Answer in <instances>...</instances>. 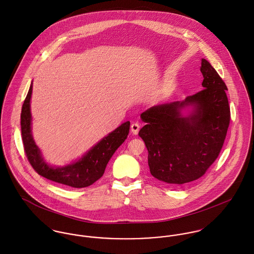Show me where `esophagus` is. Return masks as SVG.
<instances>
[{"label":"esophagus","instance_id":"esophagus-1","mask_svg":"<svg viewBox=\"0 0 254 254\" xmlns=\"http://www.w3.org/2000/svg\"><path fill=\"white\" fill-rule=\"evenodd\" d=\"M139 130H140V125L138 123H133L131 125V131L134 135H137L139 133Z\"/></svg>","mask_w":254,"mask_h":254}]
</instances>
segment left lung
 Instances as JSON below:
<instances>
[{
    "instance_id": "obj_1",
    "label": "left lung",
    "mask_w": 254,
    "mask_h": 254,
    "mask_svg": "<svg viewBox=\"0 0 254 254\" xmlns=\"http://www.w3.org/2000/svg\"><path fill=\"white\" fill-rule=\"evenodd\" d=\"M200 71L201 91L141 114L145 125L139 136L148 151L150 174L166 184L179 186L203 176L216 160L227 135L231 118L227 86L204 59ZM190 105L192 112L184 117L181 109Z\"/></svg>"
}]
</instances>
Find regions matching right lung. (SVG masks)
Masks as SVG:
<instances>
[{"mask_svg": "<svg viewBox=\"0 0 254 254\" xmlns=\"http://www.w3.org/2000/svg\"><path fill=\"white\" fill-rule=\"evenodd\" d=\"M32 84L24 100L20 115L21 135L27 159L37 173L51 181L72 188H85L98 181L105 173L107 164L115 150L127 139L130 122L121 124L107 137L93 146L78 161L64 167H53L46 163L31 133L30 99Z\"/></svg>", "mask_w": 254, "mask_h": 254, "instance_id": "add662e5", "label": "right lung"}]
</instances>
